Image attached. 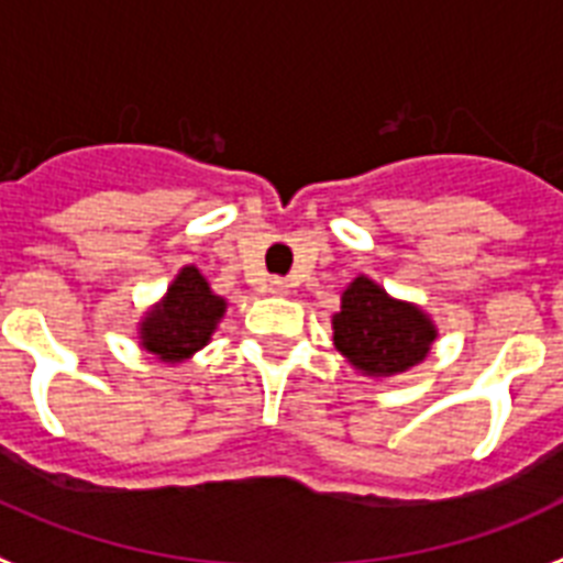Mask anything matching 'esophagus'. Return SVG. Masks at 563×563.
Listing matches in <instances>:
<instances>
[{
    "label": "esophagus",
    "mask_w": 563,
    "mask_h": 563,
    "mask_svg": "<svg viewBox=\"0 0 563 563\" xmlns=\"http://www.w3.org/2000/svg\"><path fill=\"white\" fill-rule=\"evenodd\" d=\"M264 290L271 292V296H285V292H287V282H285V278H271V282L264 285Z\"/></svg>",
    "instance_id": "esophagus-1"
}]
</instances>
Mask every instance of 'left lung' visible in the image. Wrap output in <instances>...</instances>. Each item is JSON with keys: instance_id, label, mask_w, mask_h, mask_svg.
Instances as JSON below:
<instances>
[{"instance_id": "obj_1", "label": "left lung", "mask_w": 563, "mask_h": 563, "mask_svg": "<svg viewBox=\"0 0 563 563\" xmlns=\"http://www.w3.org/2000/svg\"><path fill=\"white\" fill-rule=\"evenodd\" d=\"M333 342L365 374L394 376L429 354L434 324L415 305L391 299L371 278L360 276L333 316Z\"/></svg>"}]
</instances>
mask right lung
<instances>
[{
	"mask_svg": "<svg viewBox=\"0 0 563 563\" xmlns=\"http://www.w3.org/2000/svg\"><path fill=\"white\" fill-rule=\"evenodd\" d=\"M224 313V299L212 296L207 278L195 267H184L172 282L164 305L146 316L143 347L164 362H180L203 347Z\"/></svg>",
	"mask_w": 563,
	"mask_h": 563,
	"instance_id": "1",
	"label": "right lung"
}]
</instances>
